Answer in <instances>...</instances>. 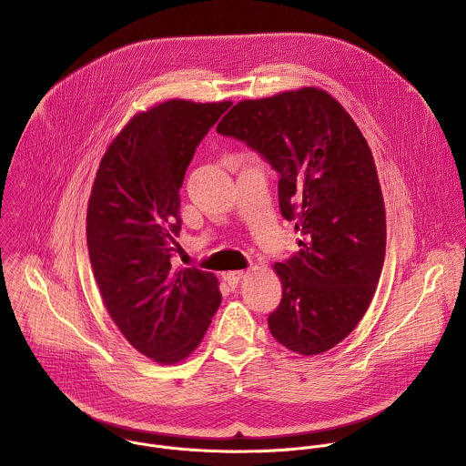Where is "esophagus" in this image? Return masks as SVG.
Returning a JSON list of instances; mask_svg holds the SVG:
<instances>
[{"mask_svg": "<svg viewBox=\"0 0 466 466\" xmlns=\"http://www.w3.org/2000/svg\"><path fill=\"white\" fill-rule=\"evenodd\" d=\"M241 279H245V271H228V273H223V280H225L228 286H238Z\"/></svg>", "mask_w": 466, "mask_h": 466, "instance_id": "1", "label": "esophagus"}]
</instances>
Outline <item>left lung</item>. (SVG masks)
<instances>
[{
    "instance_id": "obj_1",
    "label": "left lung",
    "mask_w": 466,
    "mask_h": 466,
    "mask_svg": "<svg viewBox=\"0 0 466 466\" xmlns=\"http://www.w3.org/2000/svg\"><path fill=\"white\" fill-rule=\"evenodd\" d=\"M279 173V203L299 252L273 269V338L315 356L341 343L374 297L385 258V207L370 147L343 105L317 86L245 99L219 121Z\"/></svg>"
}]
</instances>
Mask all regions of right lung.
I'll list each match as a JSON object with an SVG mask.
<instances>
[{
  "label": "right lung",
  "mask_w": 466,
  "mask_h": 466,
  "mask_svg": "<svg viewBox=\"0 0 466 466\" xmlns=\"http://www.w3.org/2000/svg\"><path fill=\"white\" fill-rule=\"evenodd\" d=\"M230 105L167 99L132 116L92 186L86 241L101 299L123 338L160 365L186 360L221 304L216 275L173 269L171 252L186 169Z\"/></svg>",
  "instance_id": "obj_1"
}]
</instances>
